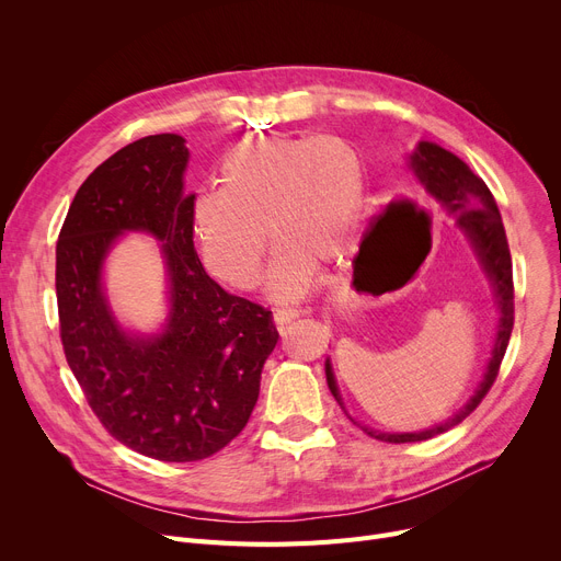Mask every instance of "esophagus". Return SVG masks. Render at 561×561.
I'll list each match as a JSON object with an SVG mask.
<instances>
[{
  "label": "esophagus",
  "mask_w": 561,
  "mask_h": 561,
  "mask_svg": "<svg viewBox=\"0 0 561 561\" xmlns=\"http://www.w3.org/2000/svg\"><path fill=\"white\" fill-rule=\"evenodd\" d=\"M305 313H309V311H307V309H293V307H282V309H275L273 318H275L277 325H286V322L296 320V318H300V316H305Z\"/></svg>",
  "instance_id": "34e87169"
}]
</instances>
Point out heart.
Returning a JSON list of instances; mask_svg holds the SVG:
<instances>
[{"label": "heart", "mask_w": 561, "mask_h": 561, "mask_svg": "<svg viewBox=\"0 0 561 561\" xmlns=\"http://www.w3.org/2000/svg\"><path fill=\"white\" fill-rule=\"evenodd\" d=\"M364 206V165L347 142L263 136L225 154L220 188L191 202V229L206 271L239 290L259 284L268 231L277 250L265 290L298 300L318 261H336L355 241Z\"/></svg>", "instance_id": "heart-1"}]
</instances>
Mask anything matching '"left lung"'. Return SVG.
<instances>
[{"label":"left lung","mask_w":561,"mask_h":561,"mask_svg":"<svg viewBox=\"0 0 561 561\" xmlns=\"http://www.w3.org/2000/svg\"><path fill=\"white\" fill-rule=\"evenodd\" d=\"M409 168L414 170L419 176V182L425 191V195L444 209L448 216L457 220L459 231L466 236L470 248H473L484 275L489 277L493 286V298L500 311L497 320V332H495V343L491 350V359L484 373V379L480 381L478 391L473 393L453 419L446 423L434 425L423 432H379L362 425V430L379 440H387V444H414V440H425L436 434H444L450 427L459 425L470 411H476L478 404L484 400L489 389L493 387V381L497 377L500 364H503L505 350L512 336L514 328V279H512V254L507 245V236L503 227V218H500L497 204L486 188V184L480 180V176L470 170L459 157L453 152L444 150V147L421 140L416 145V150L409 154ZM325 375H328V387L336 402L343 407V398L339 393L334 370L330 359L325 362ZM345 411V407H343ZM347 414V411H345ZM352 421V416H350Z\"/></svg>","instance_id":"left-lung-1"}]
</instances>
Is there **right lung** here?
<instances>
[{
    "instance_id": "right-lung-1",
    "label": "right lung",
    "mask_w": 561,
    "mask_h": 561,
    "mask_svg": "<svg viewBox=\"0 0 561 561\" xmlns=\"http://www.w3.org/2000/svg\"><path fill=\"white\" fill-rule=\"evenodd\" d=\"M186 140L145 136L98 165L77 191L56 243V300L70 370L106 432L159 461H199L248 425L273 311L231 296L195 252L184 193ZM127 230L152 232L169 273V318L131 335L112 316L103 261Z\"/></svg>"
}]
</instances>
